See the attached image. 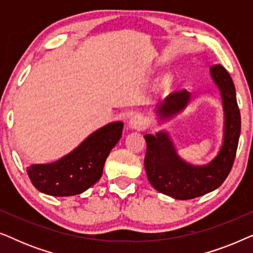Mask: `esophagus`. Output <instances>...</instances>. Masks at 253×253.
<instances>
[{
  "label": "esophagus",
  "instance_id": "34e87169",
  "mask_svg": "<svg viewBox=\"0 0 253 253\" xmlns=\"http://www.w3.org/2000/svg\"><path fill=\"white\" fill-rule=\"evenodd\" d=\"M129 126H130L131 129L144 130L147 126V122H146V120H145V117L143 115H139V114H137V115H134L132 119L130 120Z\"/></svg>",
  "mask_w": 253,
  "mask_h": 253
}]
</instances>
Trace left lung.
Segmentation results:
<instances>
[{
  "label": "left lung",
  "instance_id": "obj_1",
  "mask_svg": "<svg viewBox=\"0 0 253 253\" xmlns=\"http://www.w3.org/2000/svg\"><path fill=\"white\" fill-rule=\"evenodd\" d=\"M211 75L221 91L226 114L223 144L213 161L202 167L191 166L177 157L167 133L145 134L147 147L144 164L148 181L159 192L175 199H193L219 188L229 175L236 157L241 113L233 79L221 64L213 65ZM189 99L190 93L186 89L171 93L157 106L159 115L167 117L179 112Z\"/></svg>",
  "mask_w": 253,
  "mask_h": 253
}]
</instances>
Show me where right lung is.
<instances>
[{
    "label": "right lung",
    "instance_id": "right-lung-1",
    "mask_svg": "<svg viewBox=\"0 0 253 253\" xmlns=\"http://www.w3.org/2000/svg\"><path fill=\"white\" fill-rule=\"evenodd\" d=\"M122 122L107 124L60 160L48 165H32L27 175L39 191L65 197L84 192L99 181L112 148L122 137Z\"/></svg>",
    "mask_w": 253,
    "mask_h": 253
}]
</instances>
